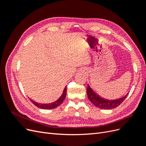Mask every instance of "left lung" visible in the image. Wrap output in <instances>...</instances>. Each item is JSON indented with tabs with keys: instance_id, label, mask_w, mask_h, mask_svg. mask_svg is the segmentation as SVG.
I'll return each instance as SVG.
<instances>
[{
	"instance_id": "left-lung-1",
	"label": "left lung",
	"mask_w": 146,
	"mask_h": 146,
	"mask_svg": "<svg viewBox=\"0 0 146 146\" xmlns=\"http://www.w3.org/2000/svg\"><path fill=\"white\" fill-rule=\"evenodd\" d=\"M86 91L88 98L92 104H93L97 107L105 110H110L116 108L125 100L127 96V94H126L125 96L120 99L111 100L102 98L91 89L89 85H88Z\"/></svg>"
}]
</instances>
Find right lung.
I'll list each match as a JSON object with an SVG mask.
<instances>
[{"label": "right lung", "mask_w": 146, "mask_h": 146, "mask_svg": "<svg viewBox=\"0 0 146 146\" xmlns=\"http://www.w3.org/2000/svg\"><path fill=\"white\" fill-rule=\"evenodd\" d=\"M66 86L64 88L63 93L60 97V98L53 103L43 104H39L37 102H35V101L32 100V99H30V100L35 105H36V107H38V108H40L41 109H47V110L48 109H54L55 108H56L57 107H58L59 105H60L61 104H62V102L64 101V100L66 98Z\"/></svg>", "instance_id": "1"}]
</instances>
